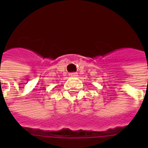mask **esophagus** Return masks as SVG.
<instances>
[{
  "instance_id": "1",
  "label": "esophagus",
  "mask_w": 148,
  "mask_h": 148,
  "mask_svg": "<svg viewBox=\"0 0 148 148\" xmlns=\"http://www.w3.org/2000/svg\"><path fill=\"white\" fill-rule=\"evenodd\" d=\"M69 76L71 77H75L77 76V73H75V72H74V73H71V74H69Z\"/></svg>"
}]
</instances>
